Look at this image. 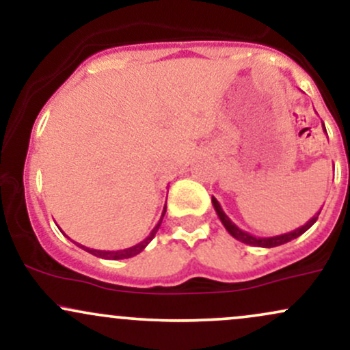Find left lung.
<instances>
[{"mask_svg": "<svg viewBox=\"0 0 350 350\" xmlns=\"http://www.w3.org/2000/svg\"><path fill=\"white\" fill-rule=\"evenodd\" d=\"M324 131H326V130H324ZM212 206H214L215 212H217V215H219V219H220V222L224 224V227L227 228V232H228V234H230L232 237H234V239L239 240V242L247 243V245H253V247H263V248L278 247V245L288 243V242H291V240L298 239L299 235H303L304 232H306L308 228L311 227L312 224L316 222V220H317V215H319V212H321V211H319L314 217H311V219H309L308 222L304 224V226H301V227H298V228H295V230H291V232H286V234L275 235V237H255V235L248 234V232L242 230V228L237 227L235 224L232 222L230 219H228L226 212L222 211V207H220L219 200H217L215 198H212Z\"/></svg>", "mask_w": 350, "mask_h": 350, "instance_id": "obj_1", "label": "left lung"}]
</instances>
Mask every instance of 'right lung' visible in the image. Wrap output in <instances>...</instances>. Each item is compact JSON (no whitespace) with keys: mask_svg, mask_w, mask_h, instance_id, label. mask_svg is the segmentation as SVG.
Listing matches in <instances>:
<instances>
[{"mask_svg":"<svg viewBox=\"0 0 350 350\" xmlns=\"http://www.w3.org/2000/svg\"><path fill=\"white\" fill-rule=\"evenodd\" d=\"M164 214H166V206H164V211H163V214H161V219H159V222L156 224V227L152 228L151 234L148 235L146 239L143 240V242L136 243V245H133V247H130V248H123V250H115V252H107V250H95V248L83 247V245H80V243H77V242H74V243L77 245V247L82 248V250H85V252H88V253H92V255H95V256H98V258H105V260H123V258H131V256H135V255H138V253H142V252L144 250V248H146V245L150 243L152 239H154L156 232H158V228H159V226H161V222H163V217H164Z\"/></svg>","mask_w":350,"mask_h":350,"instance_id":"add662e5","label":"right lung"}]
</instances>
